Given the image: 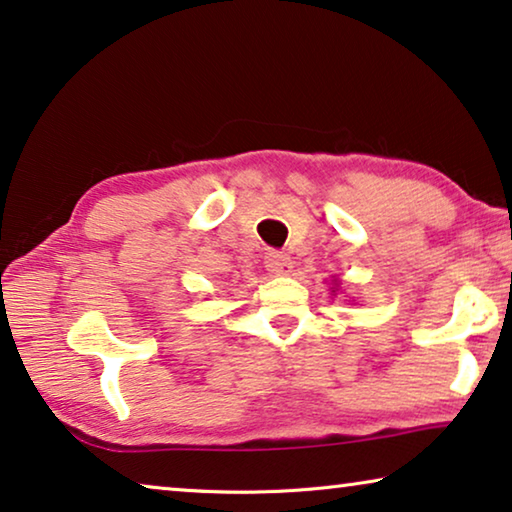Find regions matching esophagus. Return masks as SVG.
I'll list each match as a JSON object with an SVG mask.
<instances>
[{
    "label": "esophagus",
    "mask_w": 512,
    "mask_h": 512,
    "mask_svg": "<svg viewBox=\"0 0 512 512\" xmlns=\"http://www.w3.org/2000/svg\"><path fill=\"white\" fill-rule=\"evenodd\" d=\"M265 268H268L270 274L291 272V256L284 254V251L270 249L268 254H265Z\"/></svg>",
    "instance_id": "1"
}]
</instances>
